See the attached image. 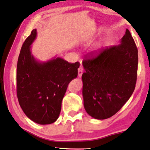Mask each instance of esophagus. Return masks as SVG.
<instances>
[{"label":"esophagus","instance_id":"esophagus-1","mask_svg":"<svg viewBox=\"0 0 150 150\" xmlns=\"http://www.w3.org/2000/svg\"><path fill=\"white\" fill-rule=\"evenodd\" d=\"M83 72H84V71H83V69H82V67H80L79 68H78V77L80 78V77L82 76Z\"/></svg>","mask_w":150,"mask_h":150}]
</instances>
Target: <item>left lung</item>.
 Segmentation results:
<instances>
[{
    "label": "left lung",
    "instance_id": "1",
    "mask_svg": "<svg viewBox=\"0 0 150 150\" xmlns=\"http://www.w3.org/2000/svg\"><path fill=\"white\" fill-rule=\"evenodd\" d=\"M138 51L127 29L120 43L83 62L84 107L90 116L105 119L120 110L134 91Z\"/></svg>",
    "mask_w": 150,
    "mask_h": 150
}]
</instances>
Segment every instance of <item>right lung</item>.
<instances>
[{"instance_id":"obj_1","label":"right lung","mask_w":150,"mask_h":150,"mask_svg":"<svg viewBox=\"0 0 150 150\" xmlns=\"http://www.w3.org/2000/svg\"><path fill=\"white\" fill-rule=\"evenodd\" d=\"M37 38L32 30L21 50L17 68V93L19 105L29 119L40 125L58 119L68 85L78 76L79 62L68 63L54 57L46 62L37 59L31 45Z\"/></svg>"}]
</instances>
